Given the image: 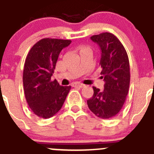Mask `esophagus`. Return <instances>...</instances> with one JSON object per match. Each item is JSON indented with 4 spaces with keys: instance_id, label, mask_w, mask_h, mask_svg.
<instances>
[{
    "instance_id": "34e87169",
    "label": "esophagus",
    "mask_w": 154,
    "mask_h": 154,
    "mask_svg": "<svg viewBox=\"0 0 154 154\" xmlns=\"http://www.w3.org/2000/svg\"><path fill=\"white\" fill-rule=\"evenodd\" d=\"M84 86L85 85L83 84V83H74V84H73V86L79 87V88H83Z\"/></svg>"
}]
</instances>
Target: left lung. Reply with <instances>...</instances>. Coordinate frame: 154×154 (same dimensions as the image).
<instances>
[{"label": "left lung", "mask_w": 154, "mask_h": 154, "mask_svg": "<svg viewBox=\"0 0 154 154\" xmlns=\"http://www.w3.org/2000/svg\"><path fill=\"white\" fill-rule=\"evenodd\" d=\"M101 51L100 66L104 89L93 86L94 94L87 100L89 109L97 117L108 119L121 111L130 86V63L127 51L119 38L110 32L91 37Z\"/></svg>", "instance_id": "obj_1"}]
</instances>
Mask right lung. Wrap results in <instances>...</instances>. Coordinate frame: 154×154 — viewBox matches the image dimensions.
<instances>
[{"mask_svg":"<svg viewBox=\"0 0 154 154\" xmlns=\"http://www.w3.org/2000/svg\"><path fill=\"white\" fill-rule=\"evenodd\" d=\"M71 40L45 38L35 43L27 56L23 72L26 100L32 112L49 119L63 106L71 86H62L51 80L60 53Z\"/></svg>","mask_w":154,"mask_h":154,"instance_id":"right-lung-1","label":"right lung"}]
</instances>
